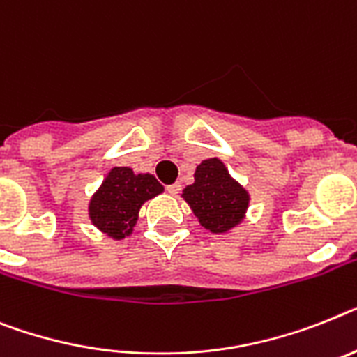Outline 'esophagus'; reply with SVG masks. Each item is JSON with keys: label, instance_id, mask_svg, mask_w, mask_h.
Listing matches in <instances>:
<instances>
[{"label": "esophagus", "instance_id": "1", "mask_svg": "<svg viewBox=\"0 0 357 357\" xmlns=\"http://www.w3.org/2000/svg\"><path fill=\"white\" fill-rule=\"evenodd\" d=\"M167 190H169V194L176 196V194H178L179 190H181V183H178V181H176V183L169 185V187H167Z\"/></svg>", "mask_w": 357, "mask_h": 357}]
</instances>
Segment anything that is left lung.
I'll use <instances>...</instances> for the list:
<instances>
[{"label": "left lung", "mask_w": 357, "mask_h": 357, "mask_svg": "<svg viewBox=\"0 0 357 357\" xmlns=\"http://www.w3.org/2000/svg\"><path fill=\"white\" fill-rule=\"evenodd\" d=\"M192 185L183 190L199 223L211 232H227L243 220L248 194L230 178L220 160H205L196 169Z\"/></svg>", "instance_id": "8db88e82"}]
</instances>
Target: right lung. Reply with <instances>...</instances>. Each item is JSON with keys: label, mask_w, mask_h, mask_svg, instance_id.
<instances>
[{"label": "right lung", "mask_w": 357, "mask_h": 357, "mask_svg": "<svg viewBox=\"0 0 357 357\" xmlns=\"http://www.w3.org/2000/svg\"><path fill=\"white\" fill-rule=\"evenodd\" d=\"M160 192L163 187L151 174H134L127 167H116L91 199L92 223L112 238H125L132 232L139 206Z\"/></svg>", "instance_id": "1"}]
</instances>
